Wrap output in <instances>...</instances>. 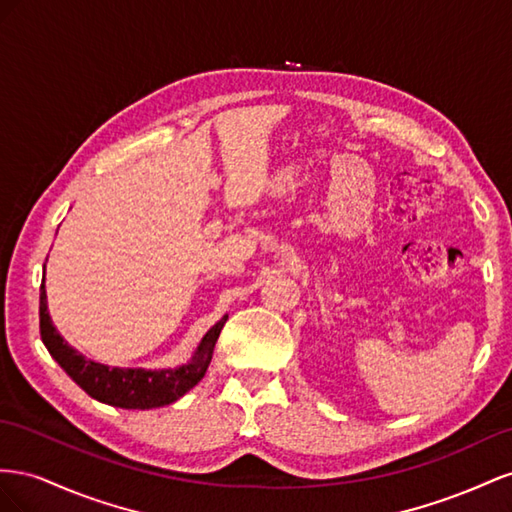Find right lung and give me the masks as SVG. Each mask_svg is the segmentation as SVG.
<instances>
[{
  "label": "right lung",
  "instance_id": "obj_1",
  "mask_svg": "<svg viewBox=\"0 0 512 512\" xmlns=\"http://www.w3.org/2000/svg\"><path fill=\"white\" fill-rule=\"evenodd\" d=\"M225 321L227 315L221 321H216L206 332V337L201 339L191 362L182 364V367L158 371L107 367V364L85 358L62 339V334L55 330L49 317L45 279H42L40 285V337L49 349V354L92 399L113 407H124V410H152V407H163L178 401L193 386H197L208 371L216 339L221 334Z\"/></svg>",
  "mask_w": 512,
  "mask_h": 512
}]
</instances>
